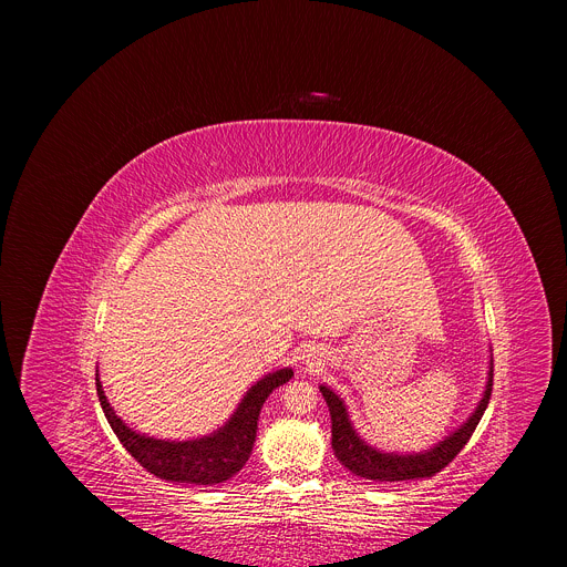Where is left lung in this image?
<instances>
[{
  "label": "left lung",
  "instance_id": "8db88e82",
  "mask_svg": "<svg viewBox=\"0 0 567 567\" xmlns=\"http://www.w3.org/2000/svg\"><path fill=\"white\" fill-rule=\"evenodd\" d=\"M492 388H494V361L489 363V379H487V385H484V394L477 401L475 411L468 415V420L457 431H453L442 442H437L433 449L422 453H383L370 446L354 431L343 399L337 392H332L328 385H320V392L326 396L330 415H332V449L339 462L359 477L374 480V482H399V480L431 477L440 473L449 462H453V457L471 440L484 411H487Z\"/></svg>",
  "mask_w": 567,
  "mask_h": 567
}]
</instances>
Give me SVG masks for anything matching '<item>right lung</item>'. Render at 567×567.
<instances>
[{
    "mask_svg": "<svg viewBox=\"0 0 567 567\" xmlns=\"http://www.w3.org/2000/svg\"><path fill=\"white\" fill-rule=\"evenodd\" d=\"M293 377L291 368L269 372L258 383H254L245 399L239 401L233 417L210 435L171 442L156 440L132 431L110 406L103 383L96 370V392L103 406V413L125 446V451L150 473L168 482H188V484H217L233 477L241 466L247 464L254 451L258 435V417L265 406L267 396L282 383Z\"/></svg>",
    "mask_w": 567,
    "mask_h": 567,
    "instance_id": "right-lung-1",
    "label": "right lung"
}]
</instances>
